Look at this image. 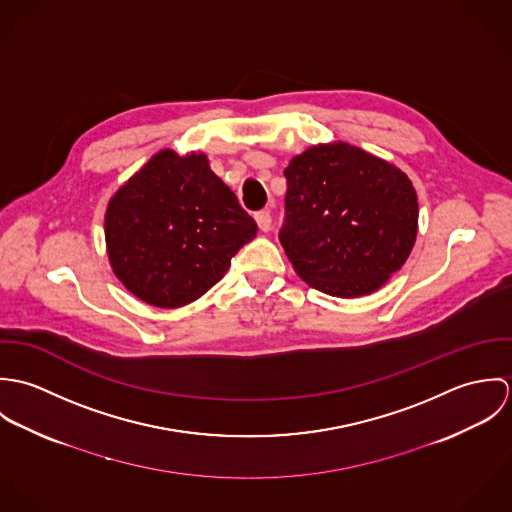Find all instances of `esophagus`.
I'll use <instances>...</instances> for the list:
<instances>
[{
	"label": "esophagus",
	"instance_id": "esophagus-1",
	"mask_svg": "<svg viewBox=\"0 0 512 512\" xmlns=\"http://www.w3.org/2000/svg\"><path fill=\"white\" fill-rule=\"evenodd\" d=\"M256 222H258V228L262 232H268L272 228V215H270V211H260L256 215Z\"/></svg>",
	"mask_w": 512,
	"mask_h": 512
}]
</instances>
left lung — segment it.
I'll use <instances>...</instances> for the list:
<instances>
[{
    "instance_id": "8db88e82",
    "label": "left lung",
    "mask_w": 512,
    "mask_h": 512,
    "mask_svg": "<svg viewBox=\"0 0 512 512\" xmlns=\"http://www.w3.org/2000/svg\"><path fill=\"white\" fill-rule=\"evenodd\" d=\"M284 175L280 242L303 282L361 297L404 266L418 234V197L404 171L335 142L295 155Z\"/></svg>"
}]
</instances>
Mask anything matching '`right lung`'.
<instances>
[{
    "label": "right lung",
    "mask_w": 512,
    "mask_h": 512,
    "mask_svg": "<svg viewBox=\"0 0 512 512\" xmlns=\"http://www.w3.org/2000/svg\"><path fill=\"white\" fill-rule=\"evenodd\" d=\"M258 232L203 153L161 149L110 199L104 234L118 280L149 305L209 292Z\"/></svg>",
    "instance_id": "1"
}]
</instances>
